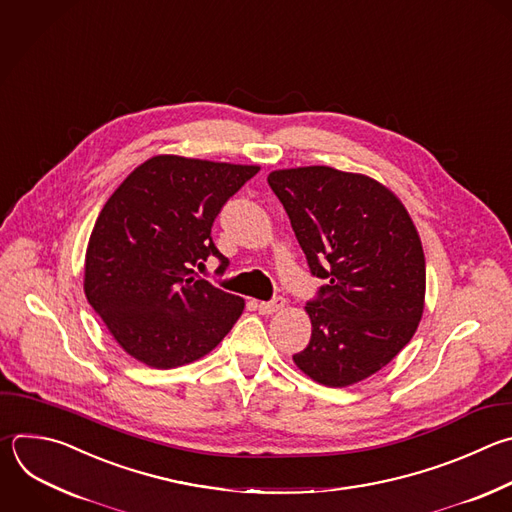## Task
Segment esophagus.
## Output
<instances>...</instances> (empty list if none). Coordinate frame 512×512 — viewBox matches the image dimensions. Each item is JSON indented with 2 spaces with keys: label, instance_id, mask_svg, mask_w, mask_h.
<instances>
[{
  "label": "esophagus",
  "instance_id": "34e87169",
  "mask_svg": "<svg viewBox=\"0 0 512 512\" xmlns=\"http://www.w3.org/2000/svg\"><path fill=\"white\" fill-rule=\"evenodd\" d=\"M283 305H285V299H283V297H273L271 301H259V303H257V309H259L261 313L269 315V313L279 311Z\"/></svg>",
  "mask_w": 512,
  "mask_h": 512
}]
</instances>
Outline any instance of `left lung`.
I'll use <instances>...</instances> for the list:
<instances>
[{
	"label": "left lung",
	"mask_w": 512,
	"mask_h": 512,
	"mask_svg": "<svg viewBox=\"0 0 512 512\" xmlns=\"http://www.w3.org/2000/svg\"><path fill=\"white\" fill-rule=\"evenodd\" d=\"M281 201L313 277L305 305L311 339L293 356L311 380L344 388L390 364L424 311L426 261L400 199L366 175L331 166L273 170Z\"/></svg>",
	"instance_id": "obj_1"
}]
</instances>
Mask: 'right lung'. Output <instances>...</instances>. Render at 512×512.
I'll return each mask as SVG.
<instances>
[{
  "label": "right lung",
  "instance_id": "right-lung-1",
  "mask_svg": "<svg viewBox=\"0 0 512 512\" xmlns=\"http://www.w3.org/2000/svg\"><path fill=\"white\" fill-rule=\"evenodd\" d=\"M259 166L160 154L142 162L112 193L92 229L84 293L118 346L168 370L219 346L245 301L195 273L215 247L211 227Z\"/></svg>",
  "mask_w": 512,
  "mask_h": 512
}]
</instances>
